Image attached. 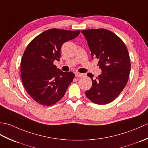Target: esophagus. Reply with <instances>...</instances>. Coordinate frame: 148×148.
Returning a JSON list of instances; mask_svg holds the SVG:
<instances>
[{
	"label": "esophagus",
	"mask_w": 148,
	"mask_h": 148,
	"mask_svg": "<svg viewBox=\"0 0 148 148\" xmlns=\"http://www.w3.org/2000/svg\"><path fill=\"white\" fill-rule=\"evenodd\" d=\"M76 76L78 78H80V77H82L84 76V74H81V73H76Z\"/></svg>",
	"instance_id": "esophagus-1"
}]
</instances>
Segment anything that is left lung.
<instances>
[{"label":"left lung","instance_id":"1","mask_svg":"<svg viewBox=\"0 0 148 148\" xmlns=\"http://www.w3.org/2000/svg\"><path fill=\"white\" fill-rule=\"evenodd\" d=\"M81 32L85 37L91 55L99 60L102 74L93 79L92 86L86 91L88 99L97 104L103 105L112 102L126 86L130 71V56L123 41L106 29H88Z\"/></svg>","mask_w":148,"mask_h":148}]
</instances>
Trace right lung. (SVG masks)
Listing matches in <instances>:
<instances>
[{
	"instance_id": "1",
	"label": "right lung",
	"mask_w": 148,
	"mask_h": 148,
	"mask_svg": "<svg viewBox=\"0 0 148 148\" xmlns=\"http://www.w3.org/2000/svg\"><path fill=\"white\" fill-rule=\"evenodd\" d=\"M80 30L51 29L36 37L25 49L21 61V80L27 93L40 104L50 106L60 100L75 75L53 64L60 58L64 42L76 38Z\"/></svg>"
}]
</instances>
